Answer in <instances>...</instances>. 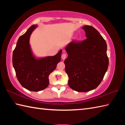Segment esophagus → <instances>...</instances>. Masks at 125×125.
I'll use <instances>...</instances> for the list:
<instances>
[{
  "label": "esophagus",
  "mask_w": 125,
  "mask_h": 125,
  "mask_svg": "<svg viewBox=\"0 0 125 125\" xmlns=\"http://www.w3.org/2000/svg\"><path fill=\"white\" fill-rule=\"evenodd\" d=\"M61 57H62V60H64L65 58H66V57H67V54H66L65 53H63V54H62V56H61Z\"/></svg>",
  "instance_id": "esophagus-1"
}]
</instances>
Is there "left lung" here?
Wrapping results in <instances>:
<instances>
[{
    "label": "left lung",
    "mask_w": 125,
    "mask_h": 125,
    "mask_svg": "<svg viewBox=\"0 0 125 125\" xmlns=\"http://www.w3.org/2000/svg\"><path fill=\"white\" fill-rule=\"evenodd\" d=\"M86 39L73 40L66 47L64 61L69 86L75 91L87 92L99 85L108 67L107 44L98 31L91 26L82 28Z\"/></svg>",
    "instance_id": "left-lung-1"
}]
</instances>
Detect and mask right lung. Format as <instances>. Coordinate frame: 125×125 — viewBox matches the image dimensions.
Here are the masks:
<instances>
[{
  "label": "right lung",
  "mask_w": 125,
  "mask_h": 125,
  "mask_svg": "<svg viewBox=\"0 0 125 125\" xmlns=\"http://www.w3.org/2000/svg\"><path fill=\"white\" fill-rule=\"evenodd\" d=\"M36 25H32L20 36L13 52L12 63L16 76L25 89L38 92L49 85V76L60 62L62 50L54 56L35 59L31 52L29 40Z\"/></svg>",
  "instance_id": "add662e5"
}]
</instances>
